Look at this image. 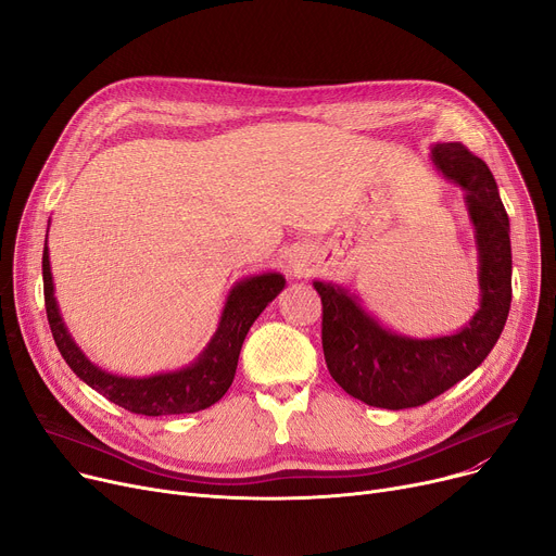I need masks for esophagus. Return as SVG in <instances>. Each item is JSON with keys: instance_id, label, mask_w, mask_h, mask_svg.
<instances>
[{"instance_id": "1", "label": "esophagus", "mask_w": 556, "mask_h": 556, "mask_svg": "<svg viewBox=\"0 0 556 556\" xmlns=\"http://www.w3.org/2000/svg\"><path fill=\"white\" fill-rule=\"evenodd\" d=\"M290 273H295V275H300V273H302V263H298V261H293V263H290Z\"/></svg>"}]
</instances>
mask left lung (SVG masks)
Returning <instances> with one entry per match:
<instances>
[{
	"mask_svg": "<svg viewBox=\"0 0 556 556\" xmlns=\"http://www.w3.org/2000/svg\"><path fill=\"white\" fill-rule=\"evenodd\" d=\"M432 162L464 189L480 256V311L442 338L399 336L342 286L313 281L323 300V349L333 381L374 407L403 410L444 394L469 376L498 342L511 304L509 218L489 166L464 143L432 146Z\"/></svg>",
	"mask_w": 556,
	"mask_h": 556,
	"instance_id": "left-lung-1",
	"label": "left lung"
}]
</instances>
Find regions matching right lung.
Returning <instances> with one entry per match:
<instances>
[{
  "instance_id": "obj_1",
  "label": "right lung",
  "mask_w": 556,
  "mask_h": 556,
  "mask_svg": "<svg viewBox=\"0 0 556 556\" xmlns=\"http://www.w3.org/2000/svg\"><path fill=\"white\" fill-rule=\"evenodd\" d=\"M42 281L49 327L58 352H61L72 371L80 381H85L112 403L126 407L128 413L146 417L198 413L220 401L233 381V374H237L239 354L250 327L254 325L261 311L286 286V279L279 273H266L239 281L229 290L218 329L195 363L178 371L155 374L149 378H126L108 374L87 361L78 344L72 340L53 298V277L49 268L47 241L42 252Z\"/></svg>"
}]
</instances>
